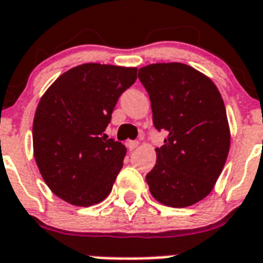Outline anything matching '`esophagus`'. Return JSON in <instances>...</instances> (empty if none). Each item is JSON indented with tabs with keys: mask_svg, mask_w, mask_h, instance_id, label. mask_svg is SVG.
Here are the masks:
<instances>
[{
	"mask_svg": "<svg viewBox=\"0 0 263 263\" xmlns=\"http://www.w3.org/2000/svg\"><path fill=\"white\" fill-rule=\"evenodd\" d=\"M126 145H127V148H129L130 151H133L138 146V141H127V144H126Z\"/></svg>",
	"mask_w": 263,
	"mask_h": 263,
	"instance_id": "1",
	"label": "esophagus"
}]
</instances>
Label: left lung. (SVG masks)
<instances>
[{"label":"left lung","mask_w":263,"mask_h":263,"mask_svg":"<svg viewBox=\"0 0 263 263\" xmlns=\"http://www.w3.org/2000/svg\"><path fill=\"white\" fill-rule=\"evenodd\" d=\"M154 125L167 137L146 174L151 195L168 207H188L209 195L227 162L231 130L221 93L211 79L182 63L138 70Z\"/></svg>","instance_id":"obj_1"}]
</instances>
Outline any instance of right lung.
<instances>
[{
    "instance_id": "1",
    "label": "right lung",
    "mask_w": 263,
    "mask_h": 263,
    "mask_svg": "<svg viewBox=\"0 0 263 263\" xmlns=\"http://www.w3.org/2000/svg\"><path fill=\"white\" fill-rule=\"evenodd\" d=\"M136 79V67L86 63L60 75L41 97L32 122L34 158L49 189L67 203L89 207L111 192L126 146L104 130Z\"/></svg>"
}]
</instances>
